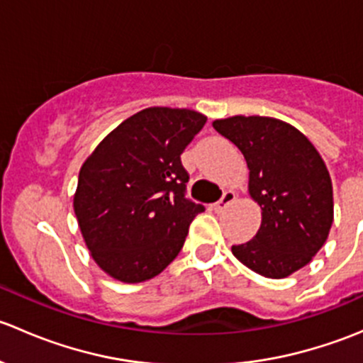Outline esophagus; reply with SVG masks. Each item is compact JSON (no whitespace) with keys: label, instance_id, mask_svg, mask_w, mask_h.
<instances>
[{"label":"esophagus","instance_id":"1","mask_svg":"<svg viewBox=\"0 0 363 363\" xmlns=\"http://www.w3.org/2000/svg\"><path fill=\"white\" fill-rule=\"evenodd\" d=\"M235 196H237L235 191H232V189H228V191H225V193H223L221 200L214 203V211H216V212H221L223 208L226 207V205H230V203L233 202V200H235Z\"/></svg>","mask_w":363,"mask_h":363}]
</instances>
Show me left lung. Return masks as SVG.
<instances>
[{
	"instance_id": "8db88e82",
	"label": "left lung",
	"mask_w": 363,
	"mask_h": 363,
	"mask_svg": "<svg viewBox=\"0 0 363 363\" xmlns=\"http://www.w3.org/2000/svg\"><path fill=\"white\" fill-rule=\"evenodd\" d=\"M212 126L244 155L250 195L262 207L256 235L232 246L235 258L270 279L306 267L334 221L332 181L321 156L296 128L274 117L233 116Z\"/></svg>"
}]
</instances>
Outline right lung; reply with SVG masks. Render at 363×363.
Listing matches in <instances>:
<instances>
[{"label": "right lung", "instance_id": "1", "mask_svg": "<svg viewBox=\"0 0 363 363\" xmlns=\"http://www.w3.org/2000/svg\"><path fill=\"white\" fill-rule=\"evenodd\" d=\"M205 123L188 108H145L108 133L80 168L77 221L94 262L113 279H151L184 246L205 207L186 199L181 155Z\"/></svg>", "mask_w": 363, "mask_h": 363}]
</instances>
